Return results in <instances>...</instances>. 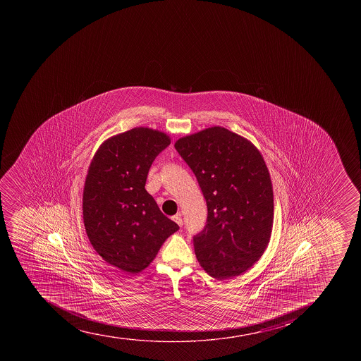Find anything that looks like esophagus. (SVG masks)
<instances>
[{
    "label": "esophagus",
    "instance_id": "1",
    "mask_svg": "<svg viewBox=\"0 0 361 361\" xmlns=\"http://www.w3.org/2000/svg\"><path fill=\"white\" fill-rule=\"evenodd\" d=\"M173 220H174V221L176 222V224H178V225L180 226V227H183V218H181V215H174V216H173Z\"/></svg>",
    "mask_w": 361,
    "mask_h": 361
}]
</instances>
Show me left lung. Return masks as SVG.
<instances>
[{
  "instance_id": "obj_1",
  "label": "left lung",
  "mask_w": 361,
  "mask_h": 361,
  "mask_svg": "<svg viewBox=\"0 0 361 361\" xmlns=\"http://www.w3.org/2000/svg\"><path fill=\"white\" fill-rule=\"evenodd\" d=\"M207 202V224L194 236L201 267L233 278L252 267L271 240L274 201L260 150L246 137L214 126L175 142Z\"/></svg>"
}]
</instances>
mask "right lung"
I'll use <instances>...</instances> for the list:
<instances>
[{
	"label": "right lung",
	"mask_w": 361,
	"mask_h": 361,
	"mask_svg": "<svg viewBox=\"0 0 361 361\" xmlns=\"http://www.w3.org/2000/svg\"><path fill=\"white\" fill-rule=\"evenodd\" d=\"M169 143L166 133L136 127L101 143L87 171V236L106 262L128 274L148 267L178 229L145 190L150 166Z\"/></svg>",
	"instance_id": "obj_1"
}]
</instances>
